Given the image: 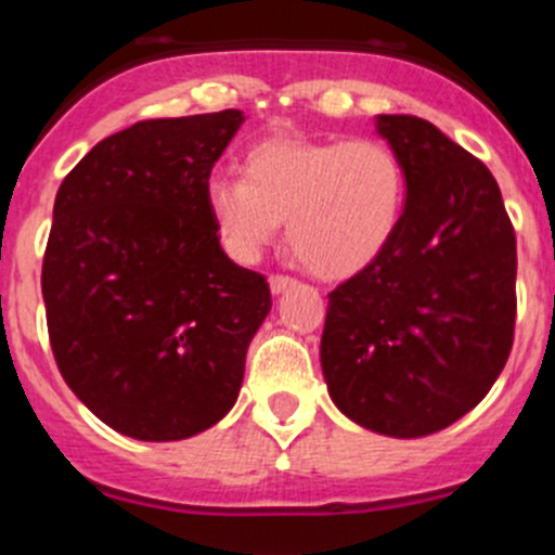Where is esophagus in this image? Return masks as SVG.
Listing matches in <instances>:
<instances>
[{"instance_id": "34e87169", "label": "esophagus", "mask_w": 555, "mask_h": 555, "mask_svg": "<svg viewBox=\"0 0 555 555\" xmlns=\"http://www.w3.org/2000/svg\"><path fill=\"white\" fill-rule=\"evenodd\" d=\"M293 284H295V279L287 276V273H273V276H271V289L276 295L284 293L287 287H293Z\"/></svg>"}]
</instances>
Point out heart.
<instances>
[{
    "mask_svg": "<svg viewBox=\"0 0 555 555\" xmlns=\"http://www.w3.org/2000/svg\"><path fill=\"white\" fill-rule=\"evenodd\" d=\"M405 196L400 155L377 139L268 137L243 155V180L216 175L205 189L232 257H260L287 221L293 254L323 279L370 268L395 241Z\"/></svg>",
    "mask_w": 555,
    "mask_h": 555,
    "instance_id": "b5f03b06",
    "label": "heart"
}]
</instances>
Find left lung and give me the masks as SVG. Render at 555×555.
I'll return each mask as SVG.
<instances>
[{
	"mask_svg": "<svg viewBox=\"0 0 555 555\" xmlns=\"http://www.w3.org/2000/svg\"><path fill=\"white\" fill-rule=\"evenodd\" d=\"M377 131L405 167L402 224L328 293L320 361L345 416L422 438L479 405L509 359L517 241L476 155L411 114H380Z\"/></svg>",
	"mask_w": 555,
	"mask_h": 555,
	"instance_id": "left-lung-1",
	"label": "left lung"
}]
</instances>
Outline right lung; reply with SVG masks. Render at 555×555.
Masks as SVG:
<instances>
[{
  "label": "right lung",
  "instance_id": "add662e5",
  "mask_svg": "<svg viewBox=\"0 0 555 555\" xmlns=\"http://www.w3.org/2000/svg\"><path fill=\"white\" fill-rule=\"evenodd\" d=\"M224 108L133 122L62 180L43 254L56 366L76 397L137 441H180L235 405L271 287L219 246L210 169L241 128Z\"/></svg>",
  "mask_w": 555,
  "mask_h": 555
}]
</instances>
